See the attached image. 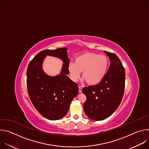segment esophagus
Instances as JSON below:
<instances>
[{
  "label": "esophagus",
  "instance_id": "34e87169",
  "mask_svg": "<svg viewBox=\"0 0 149 149\" xmlns=\"http://www.w3.org/2000/svg\"><path fill=\"white\" fill-rule=\"evenodd\" d=\"M78 88H79V93H81L82 92V87L81 86H79L78 87Z\"/></svg>",
  "mask_w": 149,
  "mask_h": 149
}]
</instances>
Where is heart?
<instances>
[{"label": "heart", "mask_w": 149, "mask_h": 149, "mask_svg": "<svg viewBox=\"0 0 149 149\" xmlns=\"http://www.w3.org/2000/svg\"><path fill=\"white\" fill-rule=\"evenodd\" d=\"M109 58L104 55L87 52L75 57L74 63H70L68 70L72 80L77 81L82 72V78L90 85L100 82L107 74Z\"/></svg>", "instance_id": "heart-1"}]
</instances>
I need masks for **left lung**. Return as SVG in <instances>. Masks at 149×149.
<instances>
[{
	"mask_svg": "<svg viewBox=\"0 0 149 149\" xmlns=\"http://www.w3.org/2000/svg\"><path fill=\"white\" fill-rule=\"evenodd\" d=\"M109 57L110 66L103 79L95 86L82 89L87 100L84 104L86 115L96 121L110 116L118 108L125 86V70L118 57L114 53L104 51Z\"/></svg>",
	"mask_w": 149,
	"mask_h": 149,
	"instance_id": "left-lung-1",
	"label": "left lung"
}]
</instances>
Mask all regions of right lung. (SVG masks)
<instances>
[{"label": "right lung", "instance_id": "1", "mask_svg": "<svg viewBox=\"0 0 149 149\" xmlns=\"http://www.w3.org/2000/svg\"><path fill=\"white\" fill-rule=\"evenodd\" d=\"M47 55L63 61L59 75L51 77L43 71L42 63ZM70 61L67 49L61 48L40 51L28 65L26 84L29 98L37 111L48 120H56L64 117L72 100L78 94V84L67 76Z\"/></svg>", "mask_w": 149, "mask_h": 149}]
</instances>
